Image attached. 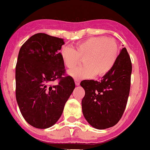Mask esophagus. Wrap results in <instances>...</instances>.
Instances as JSON below:
<instances>
[{
	"label": "esophagus",
	"instance_id": "1",
	"mask_svg": "<svg viewBox=\"0 0 150 150\" xmlns=\"http://www.w3.org/2000/svg\"><path fill=\"white\" fill-rule=\"evenodd\" d=\"M75 85H76V86H79V84H80V81H79V79H75Z\"/></svg>",
	"mask_w": 150,
	"mask_h": 150
}]
</instances>
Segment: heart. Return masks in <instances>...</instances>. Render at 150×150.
<instances>
[{
    "instance_id": "1",
    "label": "heart",
    "mask_w": 150,
    "mask_h": 150,
    "mask_svg": "<svg viewBox=\"0 0 150 150\" xmlns=\"http://www.w3.org/2000/svg\"><path fill=\"white\" fill-rule=\"evenodd\" d=\"M64 66L74 69L83 58L85 65L69 71L75 79H87L96 75L103 76L112 69L118 56L116 41L105 37H92L79 41L74 47L64 45L59 52Z\"/></svg>"
}]
</instances>
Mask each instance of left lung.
I'll return each mask as SVG.
<instances>
[{
  "label": "left lung",
  "mask_w": 150,
  "mask_h": 150,
  "mask_svg": "<svg viewBox=\"0 0 150 150\" xmlns=\"http://www.w3.org/2000/svg\"><path fill=\"white\" fill-rule=\"evenodd\" d=\"M131 73V59L123 47L112 69L101 81H81L80 85L86 92L81 101L82 112L91 126L105 129L118 123L127 104Z\"/></svg>",
  "instance_id": "obj_1"
}]
</instances>
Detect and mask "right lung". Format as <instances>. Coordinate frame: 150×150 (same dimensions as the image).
<instances>
[{
	"label": "right lung",
	"instance_id": "obj_1",
	"mask_svg": "<svg viewBox=\"0 0 150 150\" xmlns=\"http://www.w3.org/2000/svg\"><path fill=\"white\" fill-rule=\"evenodd\" d=\"M64 44L62 38L38 33L18 53L16 100L23 117L35 128H49L58 121L75 87L59 54ZM55 81L58 83L53 85Z\"/></svg>",
	"mask_w": 150,
	"mask_h": 150
}]
</instances>
